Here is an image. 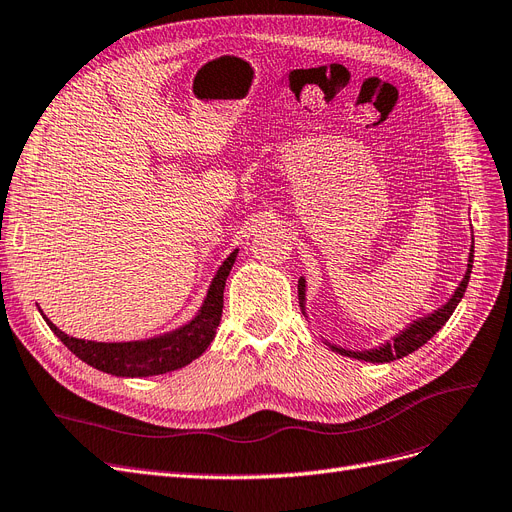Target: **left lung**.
I'll return each instance as SVG.
<instances>
[{
  "instance_id": "obj_1",
  "label": "left lung",
  "mask_w": 512,
  "mask_h": 512,
  "mask_svg": "<svg viewBox=\"0 0 512 512\" xmlns=\"http://www.w3.org/2000/svg\"><path fill=\"white\" fill-rule=\"evenodd\" d=\"M472 262H474V237H472L470 254H468V269H466V273H463V280L459 282L455 292L451 294V299H448L444 305H440L438 309H433L431 314L414 318L399 333H395L391 339H386L384 344H380L376 348H365V350H350V348H342L337 344H331L329 339L322 337L324 346H329L337 354L350 356V359L369 361V363H391L395 359H404V356H408L410 352L425 346L429 339L444 327L446 320L453 316L455 307L463 299V294H466V288H468V282H470V273H472ZM305 292H307V282H305V277H301V280H299V305H301L303 316L307 318V307H305L307 294Z\"/></svg>"
}]
</instances>
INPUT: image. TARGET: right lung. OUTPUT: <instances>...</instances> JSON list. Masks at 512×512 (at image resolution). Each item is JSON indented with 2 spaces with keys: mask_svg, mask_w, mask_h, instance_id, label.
Segmentation results:
<instances>
[{
  "mask_svg": "<svg viewBox=\"0 0 512 512\" xmlns=\"http://www.w3.org/2000/svg\"><path fill=\"white\" fill-rule=\"evenodd\" d=\"M237 254L239 250L230 252L220 269L215 271L203 305L198 307L192 320L173 331L153 335L149 339H134V342H89L87 339L85 342V339L72 337L57 329L44 314L42 318L72 354L79 356L87 365L104 371V374L121 378H147L168 374V371L190 365L211 346L215 331H218V324L222 320L226 277L230 275L232 265H235Z\"/></svg>",
  "mask_w": 512,
  "mask_h": 512,
  "instance_id": "1",
  "label": "right lung"
}]
</instances>
